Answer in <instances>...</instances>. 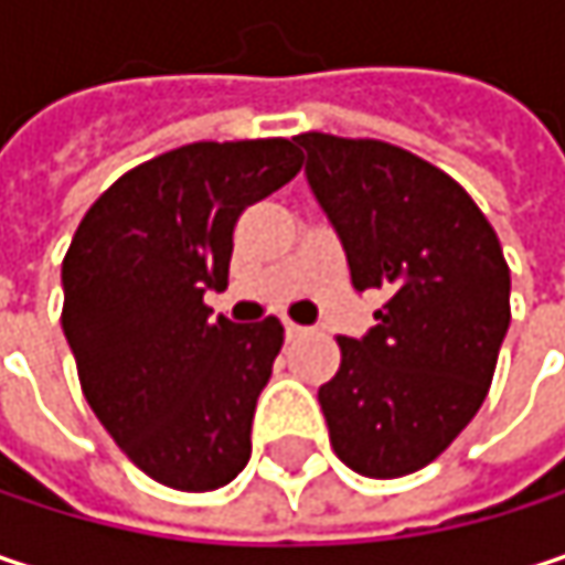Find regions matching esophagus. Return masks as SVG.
<instances>
[{
	"instance_id": "34e87169",
	"label": "esophagus",
	"mask_w": 565,
	"mask_h": 565,
	"mask_svg": "<svg viewBox=\"0 0 565 565\" xmlns=\"http://www.w3.org/2000/svg\"><path fill=\"white\" fill-rule=\"evenodd\" d=\"M300 333H307V327H300V323H294V320H287V317H284V337H287V340H294V337H300Z\"/></svg>"
}]
</instances>
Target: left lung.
I'll list each match as a JSON object with an SVG mask.
<instances>
[{
  "instance_id": "left-lung-1",
  "label": "left lung",
  "mask_w": 565,
  "mask_h": 565,
  "mask_svg": "<svg viewBox=\"0 0 565 565\" xmlns=\"http://www.w3.org/2000/svg\"><path fill=\"white\" fill-rule=\"evenodd\" d=\"M356 290H386L376 327L340 337L320 386L337 458L363 478L435 461L478 415L510 327V271L475 199L431 163L330 134L294 137Z\"/></svg>"
}]
</instances>
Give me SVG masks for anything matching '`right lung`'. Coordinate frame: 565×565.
I'll use <instances>...</instances> for the list:
<instances>
[{
    "instance_id": "obj_1",
    "label": "right lung",
    "mask_w": 565,
    "mask_h": 565,
    "mask_svg": "<svg viewBox=\"0 0 565 565\" xmlns=\"http://www.w3.org/2000/svg\"><path fill=\"white\" fill-rule=\"evenodd\" d=\"M300 170L294 140L189 143L124 172L61 265V327L81 390L124 455L175 491H215L252 458L281 353L278 317H212L238 215Z\"/></svg>"
}]
</instances>
